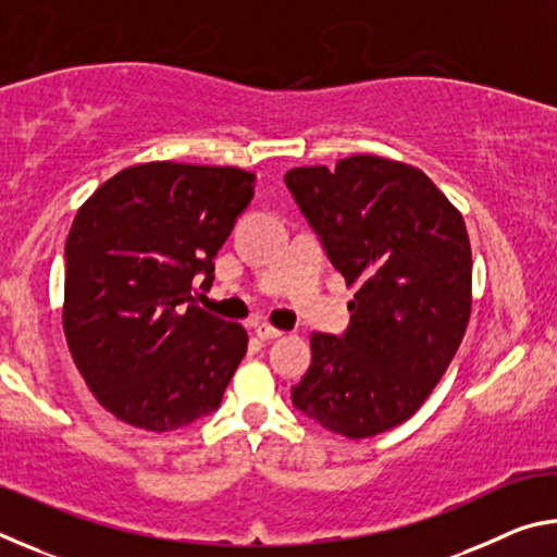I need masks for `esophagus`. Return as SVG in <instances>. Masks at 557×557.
I'll return each mask as SVG.
<instances>
[{
    "mask_svg": "<svg viewBox=\"0 0 557 557\" xmlns=\"http://www.w3.org/2000/svg\"><path fill=\"white\" fill-rule=\"evenodd\" d=\"M256 334H258L260 342H270V338H277V336H282L285 332H280V329L270 326V324H260V326L256 329Z\"/></svg>",
    "mask_w": 557,
    "mask_h": 557,
    "instance_id": "esophagus-1",
    "label": "esophagus"
}]
</instances>
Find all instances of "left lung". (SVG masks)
Wrapping results in <instances>:
<instances>
[{
	"instance_id": "obj_1",
	"label": "left lung",
	"mask_w": 557,
	"mask_h": 557,
	"mask_svg": "<svg viewBox=\"0 0 557 557\" xmlns=\"http://www.w3.org/2000/svg\"><path fill=\"white\" fill-rule=\"evenodd\" d=\"M285 184L356 287L346 334L309 336L292 403L334 435L375 437L420 410L467 332L465 219L425 172L375 154L289 169Z\"/></svg>"
}]
</instances>
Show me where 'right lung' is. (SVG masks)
Wrapping results in <instances>:
<instances>
[{"label": "right lung", "instance_id": "right-lung-1", "mask_svg": "<svg viewBox=\"0 0 557 557\" xmlns=\"http://www.w3.org/2000/svg\"><path fill=\"white\" fill-rule=\"evenodd\" d=\"M256 188L238 166L135 164L75 213L65 240L63 332L96 400L117 420L172 432L219 408L248 332L196 307V275Z\"/></svg>", "mask_w": 557, "mask_h": 557}]
</instances>
